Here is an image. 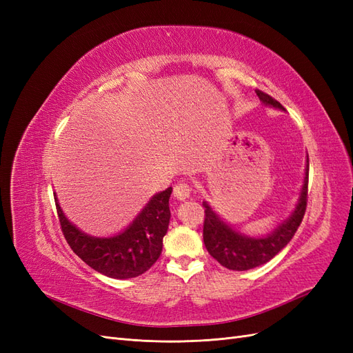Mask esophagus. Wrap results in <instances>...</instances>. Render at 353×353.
Segmentation results:
<instances>
[{
  "label": "esophagus",
  "mask_w": 353,
  "mask_h": 353,
  "mask_svg": "<svg viewBox=\"0 0 353 353\" xmlns=\"http://www.w3.org/2000/svg\"><path fill=\"white\" fill-rule=\"evenodd\" d=\"M191 194H193V188H191V185L187 184V183H179L174 187V196L178 200H185Z\"/></svg>",
  "instance_id": "esophagus-1"
}]
</instances>
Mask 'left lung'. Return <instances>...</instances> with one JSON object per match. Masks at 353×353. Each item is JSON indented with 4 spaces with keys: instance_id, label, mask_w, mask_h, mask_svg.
<instances>
[{
    "instance_id": "1",
    "label": "left lung",
    "mask_w": 353,
    "mask_h": 353,
    "mask_svg": "<svg viewBox=\"0 0 353 353\" xmlns=\"http://www.w3.org/2000/svg\"><path fill=\"white\" fill-rule=\"evenodd\" d=\"M258 97L265 103L274 105V108L284 109L283 105L272 99L266 92L256 90ZM309 160L306 168L305 184L301 193V199L296 206L293 215L284 223L272 231V234L262 239L244 237L241 234L234 231L225 222L221 221L215 212L210 209L206 201H203L205 208V222H203V241L213 259L218 261L222 266L232 271H248L256 266L263 265L271 261L274 256L281 252L287 243L290 241L297 231L299 225L306 212L307 205V179H309Z\"/></svg>"
}]
</instances>
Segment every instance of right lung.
<instances>
[{
  "label": "right lung",
  "instance_id": "obj_1",
  "mask_svg": "<svg viewBox=\"0 0 353 353\" xmlns=\"http://www.w3.org/2000/svg\"><path fill=\"white\" fill-rule=\"evenodd\" d=\"M172 187L156 194L135 221L119 236L95 239L81 232L63 215L57 199L60 228L70 249L97 272L110 279H134L150 270L162 253L170 210Z\"/></svg>",
  "mask_w": 353,
  "mask_h": 353
}]
</instances>
